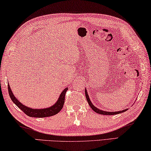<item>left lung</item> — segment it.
I'll use <instances>...</instances> for the list:
<instances>
[{
    "mask_svg": "<svg viewBox=\"0 0 151 151\" xmlns=\"http://www.w3.org/2000/svg\"><path fill=\"white\" fill-rule=\"evenodd\" d=\"M85 94H86V99H87L88 102L89 104V105H90V106L91 107V108H92V109L93 111H94V112H96V113H98V114H103V115H115V114H118L124 112H125L126 110H128V109H126V110H122V111H118V112H106V111L101 110L100 109H98V108H97L96 107H95V106L92 104V103L91 102V101L90 100V98H89L88 92H87V91H86V90H85Z\"/></svg>",
    "mask_w": 151,
    "mask_h": 151,
    "instance_id": "obj_1",
    "label": "left lung"
}]
</instances>
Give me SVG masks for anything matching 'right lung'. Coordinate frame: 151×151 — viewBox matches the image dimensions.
Listing matches in <instances>:
<instances>
[{
  "mask_svg": "<svg viewBox=\"0 0 151 151\" xmlns=\"http://www.w3.org/2000/svg\"><path fill=\"white\" fill-rule=\"evenodd\" d=\"M68 89V88L64 89L61 93L59 96V98L58 99V102H57L55 104L49 107L48 108H45V109H32V108H29L27 107L24 105H23L22 104L17 100V99L14 97L13 93H12L11 88H10V86L8 83V90L10 98L13 102L17 106L21 109L23 112L26 115L29 116L30 117H35V118H44V117H49L51 116L55 115L57 114L59 112L61 109H62L64 102H65V93Z\"/></svg>",
  "mask_w": 151,
  "mask_h": 151,
  "instance_id": "obj_1",
  "label": "right lung"
}]
</instances>
